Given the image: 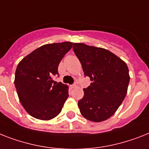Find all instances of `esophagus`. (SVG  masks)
I'll return each instance as SVG.
<instances>
[{
    "instance_id": "obj_1",
    "label": "esophagus",
    "mask_w": 149,
    "mask_h": 149,
    "mask_svg": "<svg viewBox=\"0 0 149 149\" xmlns=\"http://www.w3.org/2000/svg\"><path fill=\"white\" fill-rule=\"evenodd\" d=\"M77 86V83H76V82H74V83L73 84H72V85L71 86V88H76Z\"/></svg>"
}]
</instances>
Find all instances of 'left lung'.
I'll return each instance as SVG.
<instances>
[{
    "mask_svg": "<svg viewBox=\"0 0 149 149\" xmlns=\"http://www.w3.org/2000/svg\"><path fill=\"white\" fill-rule=\"evenodd\" d=\"M73 50L81 63L84 76L92 81L84 88V97L78 101L80 112L90 121L107 120L115 113L127 93V65L103 48L74 43Z\"/></svg>",
    "mask_w": 149,
    "mask_h": 149,
    "instance_id": "obj_1",
    "label": "left lung"
}]
</instances>
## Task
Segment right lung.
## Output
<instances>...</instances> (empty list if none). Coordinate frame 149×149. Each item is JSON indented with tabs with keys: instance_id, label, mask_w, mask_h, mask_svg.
Instances as JSON below:
<instances>
[{
	"instance_id": "1",
	"label": "right lung",
	"mask_w": 149,
	"mask_h": 149,
	"mask_svg": "<svg viewBox=\"0 0 149 149\" xmlns=\"http://www.w3.org/2000/svg\"><path fill=\"white\" fill-rule=\"evenodd\" d=\"M72 42L46 44L20 61L14 84L19 101L33 117L49 120L58 116L68 97V87L57 83L60 61L72 47Z\"/></svg>"
}]
</instances>
